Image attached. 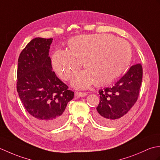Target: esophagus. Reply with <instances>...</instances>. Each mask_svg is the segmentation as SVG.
Returning <instances> with one entry per match:
<instances>
[{
	"label": "esophagus",
	"instance_id": "esophagus-1",
	"mask_svg": "<svg viewBox=\"0 0 160 160\" xmlns=\"http://www.w3.org/2000/svg\"><path fill=\"white\" fill-rule=\"evenodd\" d=\"M87 95V93H82V92H78V91H77V92H76V93H75V96H76V98H82V97H84L86 96Z\"/></svg>",
	"mask_w": 160,
	"mask_h": 160
}]
</instances>
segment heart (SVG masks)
Here are the masks:
<instances>
[{
  "instance_id": "obj_1",
  "label": "heart",
  "mask_w": 160,
  "mask_h": 160,
  "mask_svg": "<svg viewBox=\"0 0 160 160\" xmlns=\"http://www.w3.org/2000/svg\"><path fill=\"white\" fill-rule=\"evenodd\" d=\"M69 51L54 52L52 64L61 79H71L82 67L86 70L76 75L71 84L84 89L93 83L104 87L113 82L127 69L131 59V48L124 40L108 33L82 34L68 42Z\"/></svg>"
}]
</instances>
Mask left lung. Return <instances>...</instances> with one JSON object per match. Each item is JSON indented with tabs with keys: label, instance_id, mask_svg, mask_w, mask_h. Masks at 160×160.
I'll use <instances>...</instances> for the list:
<instances>
[{
	"label": "left lung",
	"instance_id": "1",
	"mask_svg": "<svg viewBox=\"0 0 160 160\" xmlns=\"http://www.w3.org/2000/svg\"><path fill=\"white\" fill-rule=\"evenodd\" d=\"M142 73V64H135L113 87L99 91L100 103L94 115L98 123L115 125L126 116L138 100Z\"/></svg>",
	"mask_w": 160,
	"mask_h": 160
}]
</instances>
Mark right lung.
<instances>
[{
	"label": "right lung",
	"mask_w": 160,
	"mask_h": 160,
	"mask_svg": "<svg viewBox=\"0 0 160 160\" xmlns=\"http://www.w3.org/2000/svg\"><path fill=\"white\" fill-rule=\"evenodd\" d=\"M52 40H32L20 54L17 69L20 100L33 120L47 129L56 128L65 122L66 107L74 97V92L52 70L49 56Z\"/></svg>",
	"instance_id": "right-lung-1"
}]
</instances>
